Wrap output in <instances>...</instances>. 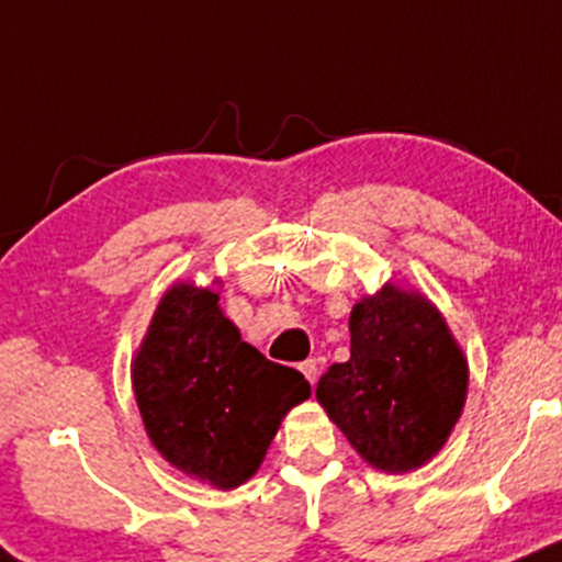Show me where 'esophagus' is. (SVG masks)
<instances>
[{
  "label": "esophagus",
  "mask_w": 562,
  "mask_h": 562,
  "mask_svg": "<svg viewBox=\"0 0 562 562\" xmlns=\"http://www.w3.org/2000/svg\"><path fill=\"white\" fill-rule=\"evenodd\" d=\"M300 371H302V374H305V380L311 382V384H315V380H318V363H315V361L300 363Z\"/></svg>",
  "instance_id": "esophagus-1"
}]
</instances>
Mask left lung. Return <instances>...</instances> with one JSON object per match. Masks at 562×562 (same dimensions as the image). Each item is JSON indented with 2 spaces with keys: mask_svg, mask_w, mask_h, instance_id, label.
I'll return each instance as SVG.
<instances>
[{
  "mask_svg": "<svg viewBox=\"0 0 562 562\" xmlns=\"http://www.w3.org/2000/svg\"><path fill=\"white\" fill-rule=\"evenodd\" d=\"M315 398L371 468L417 470L443 449L468 398V358L419 292L384 283L352 305L350 358Z\"/></svg>",
  "mask_w": 562,
  "mask_h": 562,
  "instance_id": "8db88e82",
  "label": "left lung"
}]
</instances>
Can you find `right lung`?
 I'll use <instances>...</instances> for the list:
<instances>
[{"label": "right lung", "instance_id": "1", "mask_svg": "<svg viewBox=\"0 0 562 562\" xmlns=\"http://www.w3.org/2000/svg\"><path fill=\"white\" fill-rule=\"evenodd\" d=\"M217 300L196 283L164 294L132 361V387L161 457L231 491L255 475L289 408L311 398V384L244 342Z\"/></svg>", "mask_w": 562, "mask_h": 562}]
</instances>
